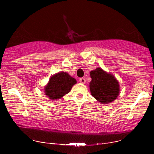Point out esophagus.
Here are the masks:
<instances>
[{
    "instance_id": "esophagus-1",
    "label": "esophagus",
    "mask_w": 154,
    "mask_h": 154,
    "mask_svg": "<svg viewBox=\"0 0 154 154\" xmlns=\"http://www.w3.org/2000/svg\"><path fill=\"white\" fill-rule=\"evenodd\" d=\"M79 82H80V83H85V78H80Z\"/></svg>"
}]
</instances>
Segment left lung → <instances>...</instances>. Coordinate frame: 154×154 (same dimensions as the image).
<instances>
[{
    "label": "left lung",
    "mask_w": 154,
    "mask_h": 154,
    "mask_svg": "<svg viewBox=\"0 0 154 154\" xmlns=\"http://www.w3.org/2000/svg\"><path fill=\"white\" fill-rule=\"evenodd\" d=\"M90 74L92 78L90 83V93L96 100L102 104H109L118 98L120 88L113 75L100 67L91 71Z\"/></svg>",
    "instance_id": "left-lung-1"
}]
</instances>
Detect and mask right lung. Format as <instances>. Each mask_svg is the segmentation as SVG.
<instances>
[{
	"label": "right lung",
	"mask_w": 154,
	"mask_h": 154,
	"mask_svg": "<svg viewBox=\"0 0 154 154\" xmlns=\"http://www.w3.org/2000/svg\"><path fill=\"white\" fill-rule=\"evenodd\" d=\"M77 83L76 79L66 72L60 71L49 78L44 88V92L49 99L56 100L60 99L71 90L72 87Z\"/></svg>",
	"instance_id": "1"
}]
</instances>
